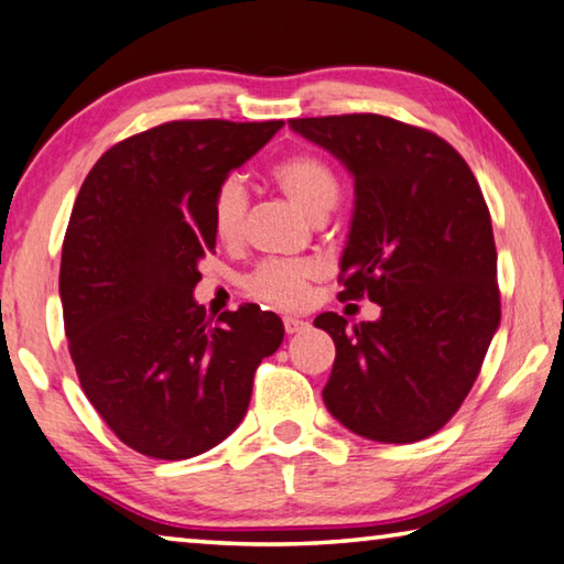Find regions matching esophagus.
I'll list each match as a JSON object with an SVG mask.
<instances>
[{
	"label": "esophagus",
	"instance_id": "esophagus-1",
	"mask_svg": "<svg viewBox=\"0 0 564 564\" xmlns=\"http://www.w3.org/2000/svg\"><path fill=\"white\" fill-rule=\"evenodd\" d=\"M282 322H284V332H288V335H300V332L310 327V322H304L300 317H284Z\"/></svg>",
	"mask_w": 564,
	"mask_h": 564
}]
</instances>
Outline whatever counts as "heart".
Returning <instances> with one entry per match:
<instances>
[{"instance_id":"obj_1","label":"heart","mask_w":564,"mask_h":564,"mask_svg":"<svg viewBox=\"0 0 564 564\" xmlns=\"http://www.w3.org/2000/svg\"><path fill=\"white\" fill-rule=\"evenodd\" d=\"M270 177L282 195L307 212L310 217H325L339 197V177L325 156L317 152H292L272 164ZM249 195L242 180L227 177L212 195V229L221 245H237L245 235ZM325 274L317 260H264L245 274L242 288L249 297L272 307H300L310 300L312 284Z\"/></svg>"}]
</instances>
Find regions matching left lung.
Segmentation results:
<instances>
[{
	"mask_svg": "<svg viewBox=\"0 0 564 564\" xmlns=\"http://www.w3.org/2000/svg\"><path fill=\"white\" fill-rule=\"evenodd\" d=\"M355 174L339 300L382 307L347 327L325 312L337 357L322 390L355 435L404 445L445 427L500 325L497 249L482 189L455 147L382 115L290 119Z\"/></svg>",
	"mask_w": 564,
	"mask_h": 564,
	"instance_id": "1",
	"label": "left lung"
}]
</instances>
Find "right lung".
Instances as JSON below:
<instances>
[{
  "label": "right lung",
  "mask_w": 564,
  "mask_h": 564,
  "mask_svg": "<svg viewBox=\"0 0 564 564\" xmlns=\"http://www.w3.org/2000/svg\"><path fill=\"white\" fill-rule=\"evenodd\" d=\"M284 122L177 119L99 156L74 199L59 294L87 400L127 447L187 459L242 422L284 329L245 304L215 325L192 297L217 245L212 195Z\"/></svg>",
  "instance_id": "add662e5"
}]
</instances>
